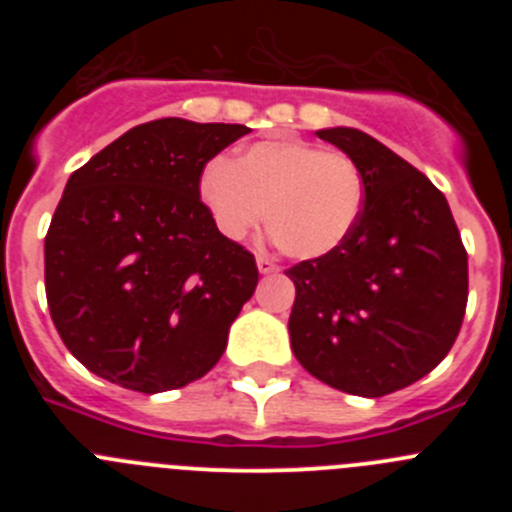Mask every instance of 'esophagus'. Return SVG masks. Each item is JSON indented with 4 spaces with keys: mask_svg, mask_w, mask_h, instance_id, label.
Returning a JSON list of instances; mask_svg holds the SVG:
<instances>
[{
    "mask_svg": "<svg viewBox=\"0 0 512 512\" xmlns=\"http://www.w3.org/2000/svg\"><path fill=\"white\" fill-rule=\"evenodd\" d=\"M256 266H259L261 274H274V271H277V264L271 259H266V256H259V259H256Z\"/></svg>",
    "mask_w": 512,
    "mask_h": 512,
    "instance_id": "1",
    "label": "esophagus"
}]
</instances>
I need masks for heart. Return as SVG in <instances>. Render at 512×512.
I'll use <instances>...</instances> for the list:
<instances>
[{
	"instance_id": "heart-1",
	"label": "heart",
	"mask_w": 512,
	"mask_h": 512,
	"mask_svg": "<svg viewBox=\"0 0 512 512\" xmlns=\"http://www.w3.org/2000/svg\"><path fill=\"white\" fill-rule=\"evenodd\" d=\"M200 197L217 230L243 241L266 210V228L292 259H320L346 243L364 210V174L346 153L307 140H264L238 164L212 158Z\"/></svg>"
}]
</instances>
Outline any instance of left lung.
Instances as JSON below:
<instances>
[{
    "mask_svg": "<svg viewBox=\"0 0 512 512\" xmlns=\"http://www.w3.org/2000/svg\"><path fill=\"white\" fill-rule=\"evenodd\" d=\"M364 174L354 233L328 256L287 269L297 297L289 341L320 382L382 397L436 369L459 336L467 251L431 179L356 128L318 130Z\"/></svg>",
    "mask_w": 512,
    "mask_h": 512,
    "instance_id": "left-lung-1",
    "label": "left lung"
}]
</instances>
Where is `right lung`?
I'll use <instances>...</instances> for the list:
<instances>
[{
  "label": "right lung",
  "mask_w": 512,
  "mask_h": 512,
  "mask_svg": "<svg viewBox=\"0 0 512 512\" xmlns=\"http://www.w3.org/2000/svg\"><path fill=\"white\" fill-rule=\"evenodd\" d=\"M246 133L164 117L71 174L45 235V297L58 336L89 372L156 395L205 377L223 356L259 269L217 230L200 176Z\"/></svg>",
  "instance_id": "1"
}]
</instances>
